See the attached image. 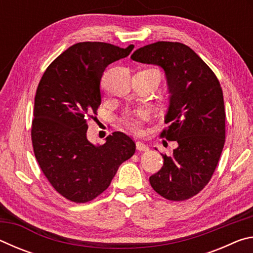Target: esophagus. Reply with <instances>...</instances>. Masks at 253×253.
<instances>
[{
  "instance_id": "1",
  "label": "esophagus",
  "mask_w": 253,
  "mask_h": 253,
  "mask_svg": "<svg viewBox=\"0 0 253 253\" xmlns=\"http://www.w3.org/2000/svg\"><path fill=\"white\" fill-rule=\"evenodd\" d=\"M136 147H137V149H138V151H140V152H147L148 149H149L148 145H146V144L143 143V142H137V143H136Z\"/></svg>"
}]
</instances>
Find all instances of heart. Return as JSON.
I'll return each instance as SVG.
<instances>
[{"instance_id":"heart-1","label":"heart","mask_w":253,"mask_h":253,"mask_svg":"<svg viewBox=\"0 0 253 253\" xmlns=\"http://www.w3.org/2000/svg\"><path fill=\"white\" fill-rule=\"evenodd\" d=\"M147 118V113L144 110L137 111V113H128L123 117V123L127 128L135 132L140 131L142 122Z\"/></svg>"}]
</instances>
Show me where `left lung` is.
Wrapping results in <instances>:
<instances>
[{"instance_id": "left-lung-1", "label": "left lung", "mask_w": 253, "mask_h": 253, "mask_svg": "<svg viewBox=\"0 0 253 253\" xmlns=\"http://www.w3.org/2000/svg\"><path fill=\"white\" fill-rule=\"evenodd\" d=\"M134 61L161 67L168 79V128L162 137L176 140L172 156L149 177L163 198L184 201L203 190L219 163L225 142V111L219 80L190 46L158 41L137 49Z\"/></svg>"}]
</instances>
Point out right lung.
<instances>
[{
    "instance_id": "add662e5",
    "label": "right lung",
    "mask_w": 253,
    "mask_h": 253,
    "mask_svg": "<svg viewBox=\"0 0 253 253\" xmlns=\"http://www.w3.org/2000/svg\"><path fill=\"white\" fill-rule=\"evenodd\" d=\"M132 49L134 44L123 49L79 42L46 68L38 85L31 129L34 155L54 190L72 202L100 195L135 153L134 140L122 131H114L104 145L87 138V121L101 102L102 74Z\"/></svg>"
}]
</instances>
